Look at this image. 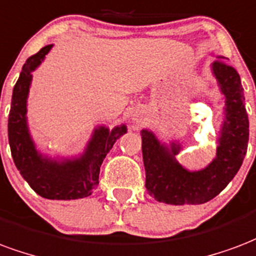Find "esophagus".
I'll list each match as a JSON object with an SVG mask.
<instances>
[{"label": "esophagus", "mask_w": 256, "mask_h": 256, "mask_svg": "<svg viewBox=\"0 0 256 256\" xmlns=\"http://www.w3.org/2000/svg\"><path fill=\"white\" fill-rule=\"evenodd\" d=\"M133 119H137V118H133Z\"/></svg>", "instance_id": "esophagus-1"}]
</instances>
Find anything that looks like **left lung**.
Returning a JSON list of instances; mask_svg holds the SVG:
<instances>
[{
	"label": "left lung",
	"instance_id": "1",
	"mask_svg": "<svg viewBox=\"0 0 256 256\" xmlns=\"http://www.w3.org/2000/svg\"><path fill=\"white\" fill-rule=\"evenodd\" d=\"M212 70L225 96V119L216 157L209 166L188 171L175 156L180 145L171 148L142 130V158L145 187L154 200L170 205H200L218 196L234 178L247 153L250 136L248 115L244 106V90L239 73L224 60L213 62Z\"/></svg>",
	"mask_w": 256,
	"mask_h": 256
}]
</instances>
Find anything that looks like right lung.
I'll return each instance as SVG.
<instances>
[{
    "label": "right lung",
    "instance_id": "add662e5",
    "mask_svg": "<svg viewBox=\"0 0 256 256\" xmlns=\"http://www.w3.org/2000/svg\"><path fill=\"white\" fill-rule=\"evenodd\" d=\"M52 44L43 47L30 56L22 66L12 94V106L8 119V138L13 162L22 176L36 194L47 200H78L90 196L99 184L102 162L111 150L115 141L128 132L124 124L110 132L104 126L94 128V136L82 156L68 160H52L42 156L32 141L27 126V98L32 80V72Z\"/></svg>",
    "mask_w": 256,
    "mask_h": 256
}]
</instances>
